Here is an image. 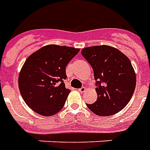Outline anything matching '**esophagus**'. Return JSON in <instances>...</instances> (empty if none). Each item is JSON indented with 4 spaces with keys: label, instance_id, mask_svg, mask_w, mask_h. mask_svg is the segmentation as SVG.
<instances>
[{
    "label": "esophagus",
    "instance_id": "esophagus-1",
    "mask_svg": "<svg viewBox=\"0 0 150 150\" xmlns=\"http://www.w3.org/2000/svg\"><path fill=\"white\" fill-rule=\"evenodd\" d=\"M78 91H79L80 93H83V92H85V91H86V87H84V86L81 87V88H79V89H78Z\"/></svg>",
    "mask_w": 150,
    "mask_h": 150
}]
</instances>
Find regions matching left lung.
Returning a JSON list of instances; mask_svg holds the SVG:
<instances>
[{
  "mask_svg": "<svg viewBox=\"0 0 150 150\" xmlns=\"http://www.w3.org/2000/svg\"><path fill=\"white\" fill-rule=\"evenodd\" d=\"M81 55L92 66L97 101L86 104L102 116L111 115L126 107L134 93L136 74L131 61L115 47L101 45L86 47Z\"/></svg>",
  "mask_w": 150,
  "mask_h": 150,
  "instance_id": "obj_1",
  "label": "left lung"
}]
</instances>
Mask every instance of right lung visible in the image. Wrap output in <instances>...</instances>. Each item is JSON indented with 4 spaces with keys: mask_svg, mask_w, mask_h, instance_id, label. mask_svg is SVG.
Returning <instances> with one entry per match:
<instances>
[{
    "mask_svg": "<svg viewBox=\"0 0 150 150\" xmlns=\"http://www.w3.org/2000/svg\"><path fill=\"white\" fill-rule=\"evenodd\" d=\"M80 49L51 44L31 54L18 77L23 100L36 113L44 116L63 108L70 90L65 87L66 66Z\"/></svg>",
    "mask_w": 150,
    "mask_h": 150,
    "instance_id": "1",
    "label": "right lung"
}]
</instances>
